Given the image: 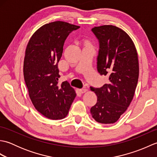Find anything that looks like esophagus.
<instances>
[{
	"label": "esophagus",
	"instance_id": "esophagus-1",
	"mask_svg": "<svg viewBox=\"0 0 157 157\" xmlns=\"http://www.w3.org/2000/svg\"><path fill=\"white\" fill-rule=\"evenodd\" d=\"M79 91H80L81 93H84V92H87L88 90L86 89V88H83L79 89Z\"/></svg>",
	"mask_w": 157,
	"mask_h": 157
}]
</instances>
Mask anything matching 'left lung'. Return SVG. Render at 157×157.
Listing matches in <instances>:
<instances>
[{"mask_svg": "<svg viewBox=\"0 0 157 157\" xmlns=\"http://www.w3.org/2000/svg\"><path fill=\"white\" fill-rule=\"evenodd\" d=\"M92 32L98 40L97 70L109 76V84L90 87L97 102L90 109L98 123H114L128 109L134 97L139 76L138 53L125 32L114 25L94 27Z\"/></svg>", "mask_w": 157, "mask_h": 157, "instance_id": "1", "label": "left lung"}]
</instances>
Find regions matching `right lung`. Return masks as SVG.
I'll return each mask as SVG.
<instances>
[{
    "mask_svg": "<svg viewBox=\"0 0 157 157\" xmlns=\"http://www.w3.org/2000/svg\"><path fill=\"white\" fill-rule=\"evenodd\" d=\"M79 26L57 21L40 28L25 50L23 75L34 107L48 119L65 118L76 94L67 81L59 83L58 63L65 40Z\"/></svg>",
    "mask_w": 157,
    "mask_h": 157,
    "instance_id": "1",
    "label": "right lung"
}]
</instances>
